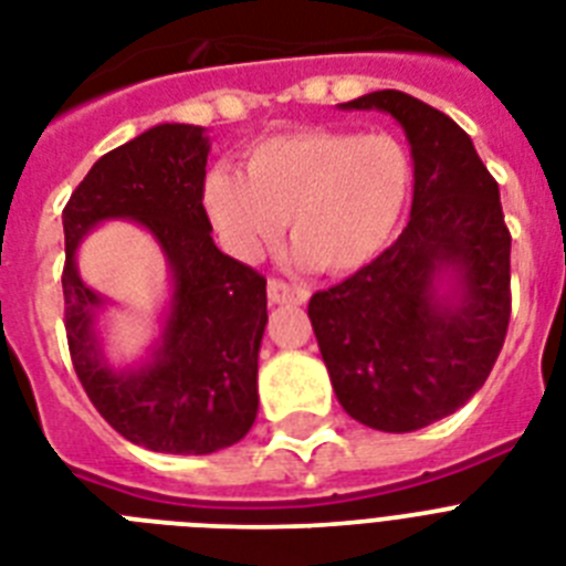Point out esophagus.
Segmentation results:
<instances>
[{"mask_svg":"<svg viewBox=\"0 0 566 566\" xmlns=\"http://www.w3.org/2000/svg\"><path fill=\"white\" fill-rule=\"evenodd\" d=\"M269 301L272 303H306L310 301V292L301 286H294V283H286V280L280 277H269Z\"/></svg>","mask_w":566,"mask_h":566,"instance_id":"obj_1","label":"esophagus"}]
</instances>
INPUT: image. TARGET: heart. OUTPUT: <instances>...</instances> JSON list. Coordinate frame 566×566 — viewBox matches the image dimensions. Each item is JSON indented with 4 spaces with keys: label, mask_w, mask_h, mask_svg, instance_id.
<instances>
[{
    "label": "heart",
    "mask_w": 566,
    "mask_h": 566,
    "mask_svg": "<svg viewBox=\"0 0 566 566\" xmlns=\"http://www.w3.org/2000/svg\"><path fill=\"white\" fill-rule=\"evenodd\" d=\"M242 167L245 176L219 165L202 181L226 251L256 260L286 219L294 260L326 274L356 272L387 249L413 185L410 153L387 133L292 129L256 142Z\"/></svg>",
    "instance_id": "1"
}]
</instances>
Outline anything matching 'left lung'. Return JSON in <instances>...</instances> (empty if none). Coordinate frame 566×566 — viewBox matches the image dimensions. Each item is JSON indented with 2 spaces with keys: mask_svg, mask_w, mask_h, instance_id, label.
Instances as JSON below:
<instances>
[{
  "mask_svg": "<svg viewBox=\"0 0 566 566\" xmlns=\"http://www.w3.org/2000/svg\"><path fill=\"white\" fill-rule=\"evenodd\" d=\"M340 106L399 120L413 205L390 249L312 294L310 321L340 408L376 431H419L478 394L506 340L512 237L501 190L446 112L396 88Z\"/></svg>",
  "mask_w": 566,
  "mask_h": 566,
  "instance_id": "left-lung-1",
  "label": "left lung"
}]
</instances>
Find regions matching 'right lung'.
<instances>
[{
	"instance_id": "obj_1",
	"label": "right lung",
	"mask_w": 566,
	"mask_h": 566,
	"mask_svg": "<svg viewBox=\"0 0 566 566\" xmlns=\"http://www.w3.org/2000/svg\"><path fill=\"white\" fill-rule=\"evenodd\" d=\"M202 126L158 124L97 158L63 208L65 338L74 373L106 422L161 454H213L256 419V356L265 277L222 254L210 237ZM104 218L142 221L163 245L174 297L157 353L135 371H112L94 333L103 298L76 274L73 251Z\"/></svg>"
}]
</instances>
